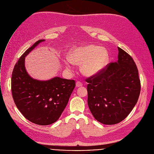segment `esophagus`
Segmentation results:
<instances>
[{"label":"esophagus","mask_w":154,"mask_h":154,"mask_svg":"<svg viewBox=\"0 0 154 154\" xmlns=\"http://www.w3.org/2000/svg\"><path fill=\"white\" fill-rule=\"evenodd\" d=\"M82 82H81L80 81H78V82H76V87H81V86H82Z\"/></svg>","instance_id":"esophagus-1"}]
</instances>
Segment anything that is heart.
Here are the masks:
<instances>
[{"instance_id": "b5f03b06", "label": "heart", "mask_w": 154, "mask_h": 154, "mask_svg": "<svg viewBox=\"0 0 154 154\" xmlns=\"http://www.w3.org/2000/svg\"><path fill=\"white\" fill-rule=\"evenodd\" d=\"M109 60L107 50L95 45H88L73 50L70 59L66 58L65 63L68 70H72V62L81 65V72L86 76H94L100 73L106 66Z\"/></svg>"}]
</instances>
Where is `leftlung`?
Returning <instances> with one entry per match:
<instances>
[{
    "label": "left lung",
    "mask_w": 154,
    "mask_h": 154,
    "mask_svg": "<svg viewBox=\"0 0 154 154\" xmlns=\"http://www.w3.org/2000/svg\"><path fill=\"white\" fill-rule=\"evenodd\" d=\"M118 60L86 79L88 106L94 118L112 125L125 119L137 104L141 90L138 70L132 57L118 47Z\"/></svg>",
    "instance_id": "obj_1"
}]
</instances>
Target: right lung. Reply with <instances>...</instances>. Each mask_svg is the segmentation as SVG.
Listing matches in <instances>:
<instances>
[{
  "label": "right lung",
  "mask_w": 154,
  "mask_h": 154,
  "mask_svg": "<svg viewBox=\"0 0 154 154\" xmlns=\"http://www.w3.org/2000/svg\"><path fill=\"white\" fill-rule=\"evenodd\" d=\"M36 42L16 64L11 76V92L16 106L23 116L35 124L54 123L65 109L75 87L74 80L54 77L47 81L33 79L27 73L25 57L41 42Z\"/></svg>",
  "instance_id": "add662e5"
}]
</instances>
